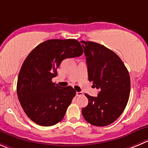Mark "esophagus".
<instances>
[{
  "label": "esophagus",
  "mask_w": 148,
  "mask_h": 148,
  "mask_svg": "<svg viewBox=\"0 0 148 148\" xmlns=\"http://www.w3.org/2000/svg\"><path fill=\"white\" fill-rule=\"evenodd\" d=\"M82 95H83V93L81 92V91H80V92L77 91V92H76V96L80 97V96H82Z\"/></svg>",
  "instance_id": "obj_1"
}]
</instances>
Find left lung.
<instances>
[{
	"mask_svg": "<svg viewBox=\"0 0 148 148\" xmlns=\"http://www.w3.org/2000/svg\"><path fill=\"white\" fill-rule=\"evenodd\" d=\"M86 58L88 81L99 88L97 97L86 94L88 103L82 109L91 125L105 126L117 120L124 110L130 93L129 71L120 57L103 45L81 41Z\"/></svg>",
	"mask_w": 148,
	"mask_h": 148,
	"instance_id": "obj_1",
	"label": "left lung"
}]
</instances>
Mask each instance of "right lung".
<instances>
[{
    "label": "right lung",
    "mask_w": 148,
    "mask_h": 148,
    "mask_svg": "<svg viewBox=\"0 0 148 148\" xmlns=\"http://www.w3.org/2000/svg\"><path fill=\"white\" fill-rule=\"evenodd\" d=\"M75 39H51L38 45L22 64L18 76L16 92L21 106L30 120L43 126L61 121L75 96L73 87L53 83L57 68L64 59L83 54Z\"/></svg>",
    "instance_id": "add662e5"
}]
</instances>
